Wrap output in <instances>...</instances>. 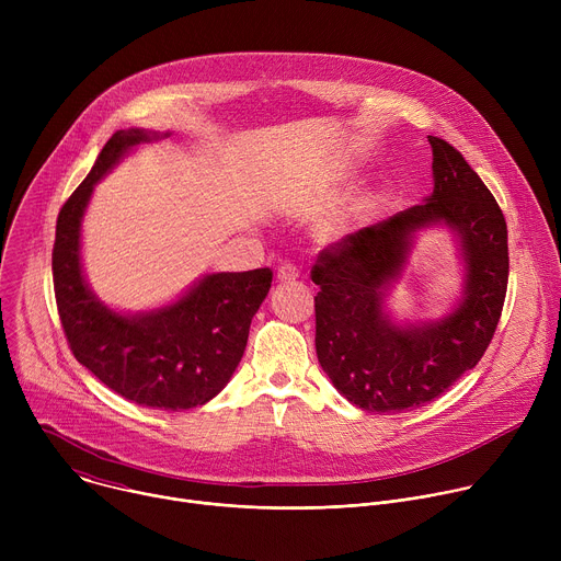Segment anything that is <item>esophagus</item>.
Here are the masks:
<instances>
[{
	"instance_id": "34e87169",
	"label": "esophagus",
	"mask_w": 561,
	"mask_h": 561,
	"mask_svg": "<svg viewBox=\"0 0 561 561\" xmlns=\"http://www.w3.org/2000/svg\"><path fill=\"white\" fill-rule=\"evenodd\" d=\"M299 277V268L295 264H282L277 268V279L279 282H295Z\"/></svg>"
}]
</instances>
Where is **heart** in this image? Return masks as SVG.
Segmentation results:
<instances>
[{
	"label": "heart",
	"instance_id": "1",
	"mask_svg": "<svg viewBox=\"0 0 561 561\" xmlns=\"http://www.w3.org/2000/svg\"><path fill=\"white\" fill-rule=\"evenodd\" d=\"M340 230H342V226L335 224V226H331V228L327 230V234H329V237H335V234H340Z\"/></svg>",
	"mask_w": 561,
	"mask_h": 561
}]
</instances>
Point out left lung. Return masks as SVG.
I'll use <instances>...</instances> for the list:
<instances>
[{
    "label": "left lung",
    "instance_id": "8db88e82",
    "mask_svg": "<svg viewBox=\"0 0 561 561\" xmlns=\"http://www.w3.org/2000/svg\"><path fill=\"white\" fill-rule=\"evenodd\" d=\"M433 195L346 234L319 253L310 277L317 359L351 404L370 413L420 409L448 390L486 353L508 286L506 219L463 154L428 135ZM433 222L460 239L465 295L439 323L397 328L382 312V293L401 276L412 234Z\"/></svg>",
    "mask_w": 561,
    "mask_h": 561
}]
</instances>
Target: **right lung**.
Here are the masks:
<instances>
[{"instance_id":"obj_1","label":"right lung","mask_w":561,"mask_h":561,"mask_svg":"<svg viewBox=\"0 0 561 561\" xmlns=\"http://www.w3.org/2000/svg\"><path fill=\"white\" fill-rule=\"evenodd\" d=\"M167 135L128 128L106 141L89 178L59 210L53 284L64 335L79 364L139 407L188 411L210 402L232 377L273 271L213 273L164 308L122 314L89 288L79 255L93 186L133 146Z\"/></svg>"}]
</instances>
